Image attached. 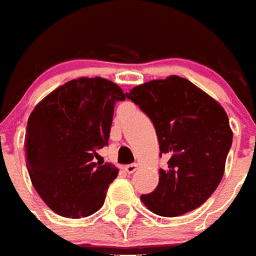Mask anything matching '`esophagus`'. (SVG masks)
Wrapping results in <instances>:
<instances>
[{"mask_svg":"<svg viewBox=\"0 0 256 256\" xmlns=\"http://www.w3.org/2000/svg\"><path fill=\"white\" fill-rule=\"evenodd\" d=\"M138 164L136 163H130V164H126V167H124V170H126L128 174H132V172H135L136 170H138Z\"/></svg>","mask_w":256,"mask_h":256,"instance_id":"1","label":"esophagus"}]
</instances>
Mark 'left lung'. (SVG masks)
<instances>
[{
  "mask_svg": "<svg viewBox=\"0 0 256 256\" xmlns=\"http://www.w3.org/2000/svg\"><path fill=\"white\" fill-rule=\"evenodd\" d=\"M152 121L160 156L156 189L140 196L147 208L164 217L201 206L217 189L232 146L228 116L218 104L180 76L151 80L126 93Z\"/></svg>",
  "mask_w": 256,
  "mask_h": 256,
  "instance_id": "1",
  "label": "left lung"
}]
</instances>
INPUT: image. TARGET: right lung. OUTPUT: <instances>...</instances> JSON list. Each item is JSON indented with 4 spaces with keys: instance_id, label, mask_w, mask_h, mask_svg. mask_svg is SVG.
Returning <instances> with one entry per match:
<instances>
[{
    "instance_id": "1",
    "label": "right lung",
    "mask_w": 256,
    "mask_h": 256,
    "mask_svg": "<svg viewBox=\"0 0 256 256\" xmlns=\"http://www.w3.org/2000/svg\"><path fill=\"white\" fill-rule=\"evenodd\" d=\"M126 94L104 78H78L48 94L34 108L26 132L32 185L51 210L80 218L104 205L118 170L96 163L108 146L114 105Z\"/></svg>"
}]
</instances>
